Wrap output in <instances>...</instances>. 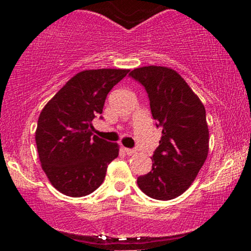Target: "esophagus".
Instances as JSON below:
<instances>
[{
    "label": "esophagus",
    "mask_w": 251,
    "mask_h": 251,
    "mask_svg": "<svg viewBox=\"0 0 251 251\" xmlns=\"http://www.w3.org/2000/svg\"><path fill=\"white\" fill-rule=\"evenodd\" d=\"M125 152H126V153H127L128 155H132V154L137 153V151H135L134 149H125Z\"/></svg>",
    "instance_id": "34e87169"
}]
</instances>
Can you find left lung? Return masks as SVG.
Returning <instances> with one entry per match:
<instances>
[{
  "label": "left lung",
  "mask_w": 251,
  "mask_h": 251,
  "mask_svg": "<svg viewBox=\"0 0 251 251\" xmlns=\"http://www.w3.org/2000/svg\"><path fill=\"white\" fill-rule=\"evenodd\" d=\"M129 76L145 88L155 126L163 128L151 158L152 170L138 177V186L154 200H174L189 189L208 157L205 108L171 68L146 66L135 68Z\"/></svg>",
  "instance_id": "8db88e82"
}]
</instances>
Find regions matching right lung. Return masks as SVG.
Returning a JSON list of instances; mask_svg holds the SVG:
<instances>
[{
	"label": "right lung",
	"mask_w": 251,
	"mask_h": 251,
	"mask_svg": "<svg viewBox=\"0 0 251 251\" xmlns=\"http://www.w3.org/2000/svg\"><path fill=\"white\" fill-rule=\"evenodd\" d=\"M128 70L83 71L68 80L43 107L35 140L42 170L57 191L82 197L105 179L108 164L119 154L118 144L93 135L94 118L106 97ZM102 119V117H100Z\"/></svg>",
	"instance_id": "add662e5"
}]
</instances>
